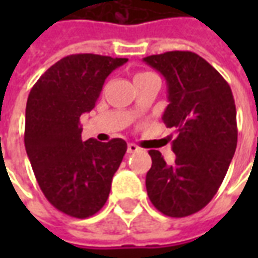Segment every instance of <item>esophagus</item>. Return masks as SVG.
<instances>
[{
  "label": "esophagus",
  "mask_w": 258,
  "mask_h": 258,
  "mask_svg": "<svg viewBox=\"0 0 258 258\" xmlns=\"http://www.w3.org/2000/svg\"><path fill=\"white\" fill-rule=\"evenodd\" d=\"M140 151V146H137L135 144H128L127 145V152L128 153H135V152Z\"/></svg>",
  "instance_id": "1"
}]
</instances>
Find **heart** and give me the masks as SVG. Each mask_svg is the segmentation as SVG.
<instances>
[{"instance_id":"1","label":"heart","mask_w":258,"mask_h":258,"mask_svg":"<svg viewBox=\"0 0 258 258\" xmlns=\"http://www.w3.org/2000/svg\"><path fill=\"white\" fill-rule=\"evenodd\" d=\"M152 73H149V72H138V73L135 74V79H142V77H146V76H151Z\"/></svg>"}]
</instances>
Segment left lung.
<instances>
[{
    "instance_id": "obj_1",
    "label": "left lung",
    "mask_w": 258,
    "mask_h": 258,
    "mask_svg": "<svg viewBox=\"0 0 258 258\" xmlns=\"http://www.w3.org/2000/svg\"><path fill=\"white\" fill-rule=\"evenodd\" d=\"M144 62L167 81L170 103L163 121L178 133L171 146L173 164H167L159 151H149L148 196L164 216H190L214 198L236 149L232 91L216 69L190 51L151 55Z\"/></svg>"
}]
</instances>
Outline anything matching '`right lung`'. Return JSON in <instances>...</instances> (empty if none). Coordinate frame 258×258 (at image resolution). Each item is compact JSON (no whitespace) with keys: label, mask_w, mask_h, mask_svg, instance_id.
<instances>
[{"label":"right lung","mask_w":258,"mask_h":258,"mask_svg":"<svg viewBox=\"0 0 258 258\" xmlns=\"http://www.w3.org/2000/svg\"><path fill=\"white\" fill-rule=\"evenodd\" d=\"M76 53L52 64L33 85L26 105L25 146L48 202L74 218L106 203L112 178L127 152L121 138L81 140L80 117L91 112L109 74L127 62Z\"/></svg>","instance_id":"1"}]
</instances>
